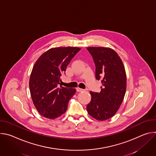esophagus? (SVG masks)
Instances as JSON below:
<instances>
[{"label":"esophagus","mask_w":156,"mask_h":156,"mask_svg":"<svg viewBox=\"0 0 156 156\" xmlns=\"http://www.w3.org/2000/svg\"><path fill=\"white\" fill-rule=\"evenodd\" d=\"M76 91H77L78 92H83V91H84L85 90H83V89H81V88H80V87H77V88H76Z\"/></svg>","instance_id":"34e87169"}]
</instances>
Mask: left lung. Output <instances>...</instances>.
Returning a JSON list of instances; mask_svg holds the SVG:
<instances>
[{
    "instance_id": "1",
    "label": "left lung",
    "mask_w": 156,
    "mask_h": 156,
    "mask_svg": "<svg viewBox=\"0 0 156 156\" xmlns=\"http://www.w3.org/2000/svg\"><path fill=\"white\" fill-rule=\"evenodd\" d=\"M96 66V78L101 80L100 93L90 91L91 100L87 106L89 115L100 121L112 117L122 104L126 89L124 65L117 53L109 48L90 47Z\"/></svg>"
}]
</instances>
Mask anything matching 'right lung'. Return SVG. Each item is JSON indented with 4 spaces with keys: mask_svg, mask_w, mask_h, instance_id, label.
Returning <instances> with one entry per match:
<instances>
[{
    "mask_svg": "<svg viewBox=\"0 0 156 156\" xmlns=\"http://www.w3.org/2000/svg\"><path fill=\"white\" fill-rule=\"evenodd\" d=\"M80 49L76 47L52 48L36 62L29 86L33 104L42 116L54 119L66 111L68 103L76 90L58 87V84L66 66Z\"/></svg>",
    "mask_w": 156,
    "mask_h": 156,
    "instance_id": "1",
    "label": "right lung"
}]
</instances>
